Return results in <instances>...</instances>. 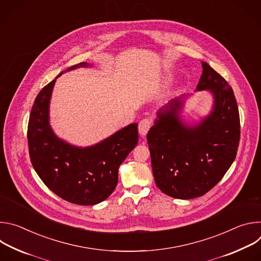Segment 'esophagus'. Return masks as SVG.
<instances>
[{
  "instance_id": "esophagus-1",
  "label": "esophagus",
  "mask_w": 261,
  "mask_h": 261,
  "mask_svg": "<svg viewBox=\"0 0 261 261\" xmlns=\"http://www.w3.org/2000/svg\"><path fill=\"white\" fill-rule=\"evenodd\" d=\"M151 127H152V121L150 119H142L138 124V131L140 135L144 136L147 133V131L150 130Z\"/></svg>"
}]
</instances>
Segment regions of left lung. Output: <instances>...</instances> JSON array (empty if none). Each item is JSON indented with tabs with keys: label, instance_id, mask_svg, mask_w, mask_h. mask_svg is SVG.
Returning <instances> with one entry per match:
<instances>
[{
	"label": "left lung",
	"instance_id": "8db88e82",
	"mask_svg": "<svg viewBox=\"0 0 261 261\" xmlns=\"http://www.w3.org/2000/svg\"><path fill=\"white\" fill-rule=\"evenodd\" d=\"M197 91L214 95L211 115L194 127L184 125L173 100L158 113L146 135L157 187L177 199H191L207 193L221 180L236 159L241 124L231 87L207 63L202 62Z\"/></svg>",
	"mask_w": 261,
	"mask_h": 261
}]
</instances>
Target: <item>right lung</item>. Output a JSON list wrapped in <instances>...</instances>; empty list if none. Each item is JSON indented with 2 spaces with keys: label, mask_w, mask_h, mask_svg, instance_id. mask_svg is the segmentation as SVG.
Wrapping results in <instances>:
<instances>
[{
  "label": "right lung",
  "mask_w": 261,
  "mask_h": 261,
  "mask_svg": "<svg viewBox=\"0 0 261 261\" xmlns=\"http://www.w3.org/2000/svg\"><path fill=\"white\" fill-rule=\"evenodd\" d=\"M88 66L80 63L68 71ZM55 83L56 80L51 81L39 92L31 110L30 159L37 174L59 197L80 205H94L116 189L119 167L138 142L137 124H130L93 146L81 148L68 144L55 135L48 122Z\"/></svg>",
  "instance_id": "right-lung-1"
}]
</instances>
